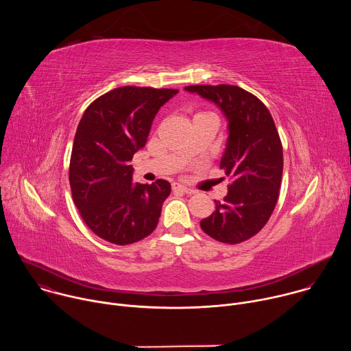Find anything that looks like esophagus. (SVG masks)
Listing matches in <instances>:
<instances>
[{
    "instance_id": "34e87169",
    "label": "esophagus",
    "mask_w": 351,
    "mask_h": 351,
    "mask_svg": "<svg viewBox=\"0 0 351 351\" xmlns=\"http://www.w3.org/2000/svg\"><path fill=\"white\" fill-rule=\"evenodd\" d=\"M172 190H173V191L187 193V194H193V193H194V190H191V189H189V187H186V186H183V184H179V183H173V184H172Z\"/></svg>"
}]
</instances>
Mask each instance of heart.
I'll return each instance as SVG.
<instances>
[{"mask_svg": "<svg viewBox=\"0 0 351 351\" xmlns=\"http://www.w3.org/2000/svg\"><path fill=\"white\" fill-rule=\"evenodd\" d=\"M208 114H211V112H198V114H195V117H199V115H208Z\"/></svg>", "mask_w": 351, "mask_h": 351, "instance_id": "b5f03b06", "label": "heart"}]
</instances>
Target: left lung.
Returning a JSON list of instances; mask_svg holds the SVG:
<instances>
[{
    "label": "left lung",
    "mask_w": 351,
    "mask_h": 351,
    "mask_svg": "<svg viewBox=\"0 0 351 351\" xmlns=\"http://www.w3.org/2000/svg\"><path fill=\"white\" fill-rule=\"evenodd\" d=\"M215 103L229 121L221 169L230 178L223 202L199 222L213 239L239 244L256 236L271 218L279 198L283 148L274 118L254 94L232 84L184 87Z\"/></svg>",
    "instance_id": "obj_1"
}]
</instances>
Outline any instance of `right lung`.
Here are the masks:
<instances>
[{
  "mask_svg": "<svg viewBox=\"0 0 351 351\" xmlns=\"http://www.w3.org/2000/svg\"><path fill=\"white\" fill-rule=\"evenodd\" d=\"M176 88L123 86L95 98L72 147L69 183L84 223L110 243H136L157 228L169 182L133 183L129 165L143 148L158 110Z\"/></svg>",
  "mask_w": 351,
  "mask_h": 351,
  "instance_id": "right-lung-1",
  "label": "right lung"
}]
</instances>
